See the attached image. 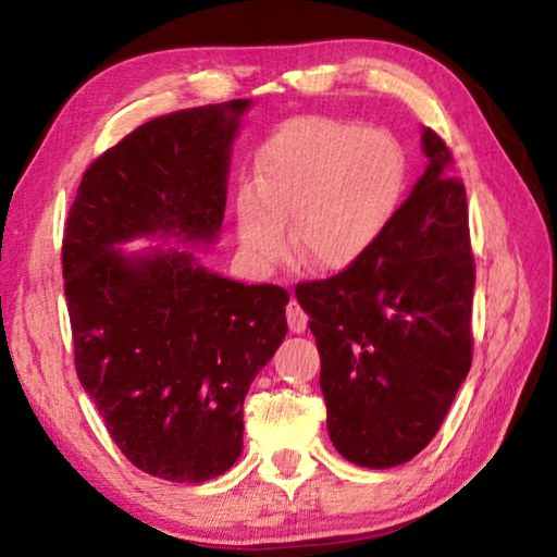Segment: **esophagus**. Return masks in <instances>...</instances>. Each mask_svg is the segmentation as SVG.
<instances>
[{"label": "esophagus", "mask_w": 557, "mask_h": 557, "mask_svg": "<svg viewBox=\"0 0 557 557\" xmlns=\"http://www.w3.org/2000/svg\"><path fill=\"white\" fill-rule=\"evenodd\" d=\"M307 312L305 309H301V305L299 301L292 297L289 299V305H287V324H289V332H295V334H301L307 329Z\"/></svg>", "instance_id": "esophagus-1"}]
</instances>
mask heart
<instances>
[{"instance_id":"obj_1","label":"heart","mask_w":557,"mask_h":557,"mask_svg":"<svg viewBox=\"0 0 557 557\" xmlns=\"http://www.w3.org/2000/svg\"><path fill=\"white\" fill-rule=\"evenodd\" d=\"M260 191L238 196V238L260 268L287 250L322 272L356 265L388 228L405 188V154L391 135L356 122L297 117L258 157Z\"/></svg>"}]
</instances>
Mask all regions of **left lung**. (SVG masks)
I'll return each instance as SVG.
<instances>
[{
    "label": "left lung",
    "mask_w": 557,
    "mask_h": 557,
    "mask_svg": "<svg viewBox=\"0 0 557 557\" xmlns=\"http://www.w3.org/2000/svg\"><path fill=\"white\" fill-rule=\"evenodd\" d=\"M422 152L425 174L373 250L295 287L322 356L329 437L369 469L405 465L430 445L471 366L467 191L430 127Z\"/></svg>",
    "instance_id": "1"
}]
</instances>
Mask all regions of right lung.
I'll return each mask as SVG.
<instances>
[{
  "instance_id": "1",
  "label": "right lung",
  "mask_w": 557,
  "mask_h": 557,
  "mask_svg": "<svg viewBox=\"0 0 557 557\" xmlns=\"http://www.w3.org/2000/svg\"><path fill=\"white\" fill-rule=\"evenodd\" d=\"M248 108L139 125L86 169L63 231L75 373L122 455L166 482H209L240 457L243 400L287 334L289 292L225 280L188 250L115 245L215 240Z\"/></svg>"
}]
</instances>
